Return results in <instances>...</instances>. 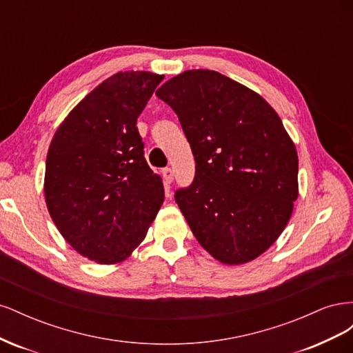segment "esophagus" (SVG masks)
<instances>
[{"label": "esophagus", "mask_w": 353, "mask_h": 353, "mask_svg": "<svg viewBox=\"0 0 353 353\" xmlns=\"http://www.w3.org/2000/svg\"><path fill=\"white\" fill-rule=\"evenodd\" d=\"M162 175H163V179H165V183H166V184H170V183H172V179H174V172H172V169H170V168H165V169L162 170Z\"/></svg>", "instance_id": "1"}]
</instances>
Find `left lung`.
<instances>
[{
    "label": "left lung",
    "mask_w": 353,
    "mask_h": 353,
    "mask_svg": "<svg viewBox=\"0 0 353 353\" xmlns=\"http://www.w3.org/2000/svg\"><path fill=\"white\" fill-rule=\"evenodd\" d=\"M156 95L174 109L196 159L175 200L194 237L223 265L268 250L299 196V159L280 116L258 92L208 69L166 81Z\"/></svg>",
    "instance_id": "8db88e82"
}]
</instances>
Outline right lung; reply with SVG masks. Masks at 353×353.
Wrapping results in <instances>:
<instances>
[{
  "label": "right lung",
  "mask_w": 353,
  "mask_h": 353,
  "mask_svg": "<svg viewBox=\"0 0 353 353\" xmlns=\"http://www.w3.org/2000/svg\"><path fill=\"white\" fill-rule=\"evenodd\" d=\"M165 77L117 72L85 95L52 137L44 178L52 222L83 258L113 265L145 239L165 199L137 119Z\"/></svg>",
  "instance_id": "obj_1"
}]
</instances>
